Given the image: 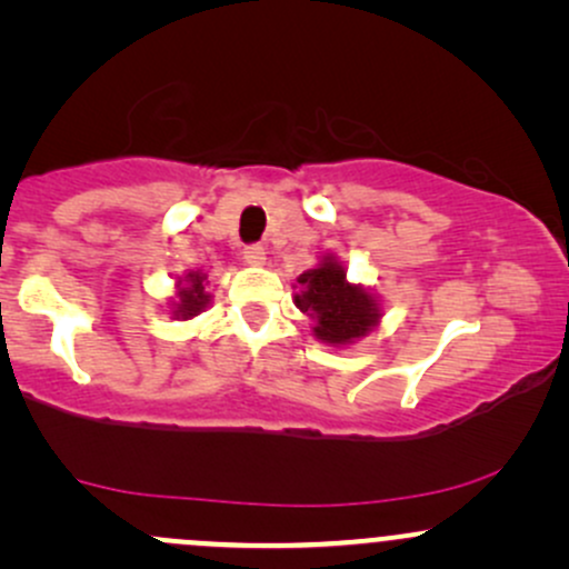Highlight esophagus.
<instances>
[{"mask_svg":"<svg viewBox=\"0 0 569 569\" xmlns=\"http://www.w3.org/2000/svg\"><path fill=\"white\" fill-rule=\"evenodd\" d=\"M264 259H267L264 246H246V248H243V262H246V264L262 267Z\"/></svg>","mask_w":569,"mask_h":569,"instance_id":"34e87169","label":"esophagus"}]
</instances>
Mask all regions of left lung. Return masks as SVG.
<instances>
[{
  "instance_id": "8db88e82",
  "label": "left lung",
  "mask_w": 569,
  "mask_h": 569,
  "mask_svg": "<svg viewBox=\"0 0 569 569\" xmlns=\"http://www.w3.org/2000/svg\"><path fill=\"white\" fill-rule=\"evenodd\" d=\"M293 305L312 318V335L331 348L352 345L380 323L382 310L375 293L348 280L337 257H323L321 264L297 278Z\"/></svg>"
}]
</instances>
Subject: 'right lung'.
<instances>
[{
	"mask_svg": "<svg viewBox=\"0 0 569 569\" xmlns=\"http://www.w3.org/2000/svg\"><path fill=\"white\" fill-rule=\"evenodd\" d=\"M206 276L202 272H187L184 280H179V291H176L173 318L176 321H189V318L200 316L208 305H211V293L206 291Z\"/></svg>",
	"mask_w": 569,
	"mask_h": 569,
	"instance_id": "right-lung-1",
	"label": "right lung"
}]
</instances>
